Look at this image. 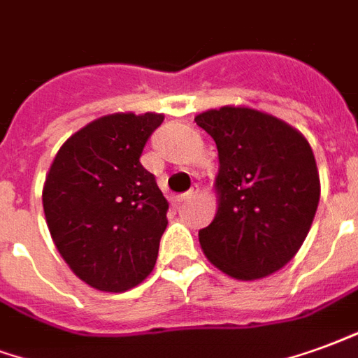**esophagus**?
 I'll return each mask as SVG.
<instances>
[{
  "label": "esophagus",
  "mask_w": 358,
  "mask_h": 358,
  "mask_svg": "<svg viewBox=\"0 0 358 358\" xmlns=\"http://www.w3.org/2000/svg\"><path fill=\"white\" fill-rule=\"evenodd\" d=\"M195 195H197V192H195V189H189V192L182 193V195H178V203L180 205H182V203H187V201L193 199Z\"/></svg>",
  "instance_id": "1"
}]
</instances>
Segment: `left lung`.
<instances>
[{
    "mask_svg": "<svg viewBox=\"0 0 358 358\" xmlns=\"http://www.w3.org/2000/svg\"><path fill=\"white\" fill-rule=\"evenodd\" d=\"M218 148V210L199 231L220 271L254 280L279 271L313 224L320 182L311 145L285 121L252 108L224 106L195 117Z\"/></svg>",
    "mask_w": 358,
    "mask_h": 358,
    "instance_id": "8db88e82",
    "label": "left lung"
}]
</instances>
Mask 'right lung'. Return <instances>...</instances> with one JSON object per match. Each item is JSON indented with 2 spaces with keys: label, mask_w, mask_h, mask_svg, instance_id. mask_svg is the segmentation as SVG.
<instances>
[{
  "label": "right lung",
  "mask_w": 358,
  "mask_h": 358,
  "mask_svg": "<svg viewBox=\"0 0 358 358\" xmlns=\"http://www.w3.org/2000/svg\"><path fill=\"white\" fill-rule=\"evenodd\" d=\"M161 113H112L66 140L43 186L58 252L102 292H125L152 273L169 201L140 163Z\"/></svg>",
  "instance_id": "1"
}]
</instances>
